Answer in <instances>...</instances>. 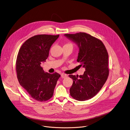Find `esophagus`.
I'll use <instances>...</instances> for the list:
<instances>
[{
    "mask_svg": "<svg viewBox=\"0 0 130 130\" xmlns=\"http://www.w3.org/2000/svg\"><path fill=\"white\" fill-rule=\"evenodd\" d=\"M61 77L63 78H66L67 76V75L66 74H61Z\"/></svg>",
    "mask_w": 130,
    "mask_h": 130,
    "instance_id": "esophagus-1",
    "label": "esophagus"
}]
</instances>
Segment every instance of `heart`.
<instances>
[{
	"mask_svg": "<svg viewBox=\"0 0 130 130\" xmlns=\"http://www.w3.org/2000/svg\"><path fill=\"white\" fill-rule=\"evenodd\" d=\"M66 45H72V44L71 43H68L67 44H66Z\"/></svg>",
	"mask_w": 130,
	"mask_h": 130,
	"instance_id": "b5f03b06",
	"label": "heart"
}]
</instances>
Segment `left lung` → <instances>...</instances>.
<instances>
[{
    "instance_id": "obj_1",
    "label": "left lung",
    "mask_w": 130,
    "mask_h": 130,
    "mask_svg": "<svg viewBox=\"0 0 130 130\" xmlns=\"http://www.w3.org/2000/svg\"><path fill=\"white\" fill-rule=\"evenodd\" d=\"M78 46L77 61L85 68L83 75L69 76L73 80L70 89L71 96L78 101H85L94 96L107 80L109 70L108 54L103 42L85 32L65 34Z\"/></svg>"
}]
</instances>
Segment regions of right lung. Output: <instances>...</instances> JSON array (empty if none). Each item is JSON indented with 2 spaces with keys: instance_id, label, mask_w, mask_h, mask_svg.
Wrapping results in <instances>:
<instances>
[{
  "instance_id": "1",
  "label": "right lung",
  "mask_w": 130,
  "mask_h": 130,
  "mask_svg": "<svg viewBox=\"0 0 130 130\" xmlns=\"http://www.w3.org/2000/svg\"><path fill=\"white\" fill-rule=\"evenodd\" d=\"M59 35H39L27 39L19 50L16 61L17 77L20 85L32 99L45 101L53 95L60 75L45 73L40 64L46 61L52 44Z\"/></svg>"
}]
</instances>
